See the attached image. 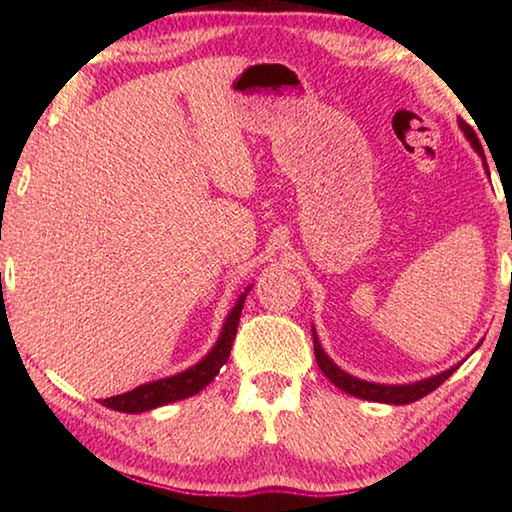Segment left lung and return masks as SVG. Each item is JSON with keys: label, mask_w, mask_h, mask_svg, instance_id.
Masks as SVG:
<instances>
[{"label": "left lung", "mask_w": 512, "mask_h": 512, "mask_svg": "<svg viewBox=\"0 0 512 512\" xmlns=\"http://www.w3.org/2000/svg\"><path fill=\"white\" fill-rule=\"evenodd\" d=\"M461 128L465 131V135L472 140L474 149L481 151V146L476 144L474 133L470 131V126L463 124V121H461ZM314 354H316L318 368L325 372V377L332 381L334 386H339L341 391L350 393L354 397H361V400L384 402V404H411L415 400H420V397L429 395L431 391H436L440 384H445V379L452 377V372L458 368V366L449 368L445 372H440V375H436V377H429L424 381H415V384H409V386H384V384H370V381H361L357 377L348 375V372H343L339 366H334L332 359H329L327 354L323 352V348H320L316 332H314Z\"/></svg>", "instance_id": "left-lung-1"}]
</instances>
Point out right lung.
<instances>
[{"instance_id":"add662e5","label":"right lung","mask_w":512,"mask_h":512,"mask_svg":"<svg viewBox=\"0 0 512 512\" xmlns=\"http://www.w3.org/2000/svg\"><path fill=\"white\" fill-rule=\"evenodd\" d=\"M244 300H246V293L237 300V305L232 307L230 316L223 325V332L219 336V341H216V345L212 348V352L207 354L203 361H198L194 368L180 372V375L137 386V388H133V391H128L124 395L106 397L101 404L108 406V409L121 411V413H140V411L155 409V406H164L169 402L185 400V397H192L198 391H203V388L210 384L216 375H219L223 363L230 357L232 341H235V336H237L241 309H244Z\"/></svg>"}]
</instances>
